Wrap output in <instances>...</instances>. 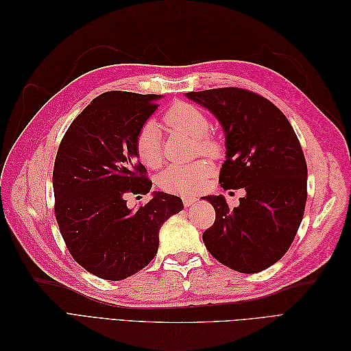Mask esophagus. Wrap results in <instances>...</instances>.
Masks as SVG:
<instances>
[{
    "label": "esophagus",
    "instance_id": "obj_1",
    "mask_svg": "<svg viewBox=\"0 0 351 351\" xmlns=\"http://www.w3.org/2000/svg\"><path fill=\"white\" fill-rule=\"evenodd\" d=\"M183 200H184V205L186 206H192V205H195L196 202H197V197H184Z\"/></svg>",
    "mask_w": 351,
    "mask_h": 351
}]
</instances>
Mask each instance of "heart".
I'll list each match as a JSON object with an SVG mask.
<instances>
[{
	"label": "heart",
	"mask_w": 351,
	"mask_h": 351,
	"mask_svg": "<svg viewBox=\"0 0 351 351\" xmlns=\"http://www.w3.org/2000/svg\"><path fill=\"white\" fill-rule=\"evenodd\" d=\"M164 123L171 130L182 132L196 139L195 152L209 158L219 156L222 145L215 136L209 134L210 121L206 114L189 102H176L164 115ZM136 154L141 161L149 168H158L162 164V147L159 129L154 121H147L136 137ZM212 173V165L199 159L192 164L171 165L159 177V184L169 192L180 195H193L204 187L206 178Z\"/></svg>",
	"instance_id": "obj_1"
}]
</instances>
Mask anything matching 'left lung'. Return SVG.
Here are the masks:
<instances>
[{
	"instance_id": "8db88e82",
	"label": "left lung",
	"mask_w": 351,
	"mask_h": 351,
	"mask_svg": "<svg viewBox=\"0 0 351 351\" xmlns=\"http://www.w3.org/2000/svg\"><path fill=\"white\" fill-rule=\"evenodd\" d=\"M187 97L214 114L226 132L221 187L246 190L237 208L221 195L206 196L215 222L204 232L205 246L231 269L261 272L290 249L303 219L307 165L300 142L281 110L256 92L218 88Z\"/></svg>"
}]
</instances>
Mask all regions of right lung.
Returning a JSON list of instances; mask_svg holds the SVG:
<instances>
[{"instance_id":"right-lung-1","label":"right lung","mask_w":351,"mask_h":351,"mask_svg":"<svg viewBox=\"0 0 351 351\" xmlns=\"http://www.w3.org/2000/svg\"><path fill=\"white\" fill-rule=\"evenodd\" d=\"M159 98L105 92L73 120L58 146L52 171L57 224L73 259L102 280L143 269L158 252L162 224L183 209L178 196L161 192L136 210L127 208V195L152 187L136 137Z\"/></svg>"}]
</instances>
